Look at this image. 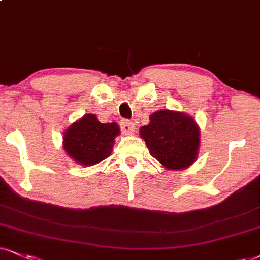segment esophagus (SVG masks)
<instances>
[{
    "instance_id": "esophagus-1",
    "label": "esophagus",
    "mask_w": 260,
    "mask_h": 260,
    "mask_svg": "<svg viewBox=\"0 0 260 260\" xmlns=\"http://www.w3.org/2000/svg\"><path fill=\"white\" fill-rule=\"evenodd\" d=\"M120 129L125 135H130V134H133L134 130H135V126H134V123L131 120L123 119L120 121Z\"/></svg>"
}]
</instances>
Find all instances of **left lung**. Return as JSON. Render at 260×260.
Segmentation results:
<instances>
[{
    "instance_id": "left-lung-1",
    "label": "left lung",
    "mask_w": 260,
    "mask_h": 260,
    "mask_svg": "<svg viewBox=\"0 0 260 260\" xmlns=\"http://www.w3.org/2000/svg\"><path fill=\"white\" fill-rule=\"evenodd\" d=\"M150 123L140 135L150 155L171 170L185 169L195 161L199 147V127L193 118L169 110L150 115Z\"/></svg>"
}]
</instances>
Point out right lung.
I'll return each instance as SVG.
<instances>
[{"label": "right lung", "instance_id": "right-lung-1", "mask_svg": "<svg viewBox=\"0 0 260 260\" xmlns=\"http://www.w3.org/2000/svg\"><path fill=\"white\" fill-rule=\"evenodd\" d=\"M117 135H119L117 123L102 124L94 114H85L66 130L63 148L81 165H95L111 155Z\"/></svg>", "mask_w": 260, "mask_h": 260}]
</instances>
